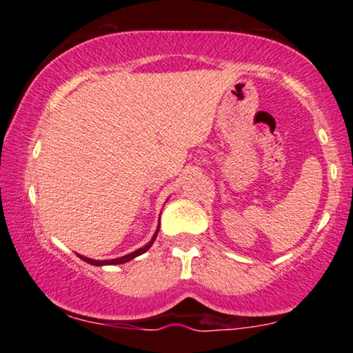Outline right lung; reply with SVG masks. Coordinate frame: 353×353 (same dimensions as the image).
Listing matches in <instances>:
<instances>
[{
	"label": "right lung",
	"mask_w": 353,
	"mask_h": 353,
	"mask_svg": "<svg viewBox=\"0 0 353 353\" xmlns=\"http://www.w3.org/2000/svg\"><path fill=\"white\" fill-rule=\"evenodd\" d=\"M157 231H159V230H157ZM156 236H157V233L154 234V238L151 239V243H148L146 245H144V248L134 250V252L125 255V257H120V259H114V260H91V259L81 257V255H79V257L83 259L85 262H88V263H91V265H96V267H101V265H119V263H125V262H128V260H132V259H134V257H138V255H141V254L146 252V250L152 245L154 239H156Z\"/></svg>",
	"instance_id": "obj_1"
}]
</instances>
